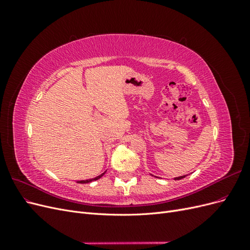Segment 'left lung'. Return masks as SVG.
<instances>
[{
  "instance_id": "left-lung-1",
  "label": "left lung",
  "mask_w": 250,
  "mask_h": 250,
  "mask_svg": "<svg viewBox=\"0 0 250 250\" xmlns=\"http://www.w3.org/2000/svg\"><path fill=\"white\" fill-rule=\"evenodd\" d=\"M187 175H183V176H178V177H175L174 179L175 180H179V179H183V178H185Z\"/></svg>"
}]
</instances>
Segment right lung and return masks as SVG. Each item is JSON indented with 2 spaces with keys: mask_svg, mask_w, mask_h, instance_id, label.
<instances>
[{
  "mask_svg": "<svg viewBox=\"0 0 250 250\" xmlns=\"http://www.w3.org/2000/svg\"><path fill=\"white\" fill-rule=\"evenodd\" d=\"M104 174H105V172L102 173V174H100L99 176H97V177H95V178H90V179H86V180H78L77 184H88V183H92V181H94V180H98L99 178H101V177L104 175Z\"/></svg>",
  "mask_w": 250,
  "mask_h": 250,
  "instance_id": "obj_1",
  "label": "right lung"
}]
</instances>
